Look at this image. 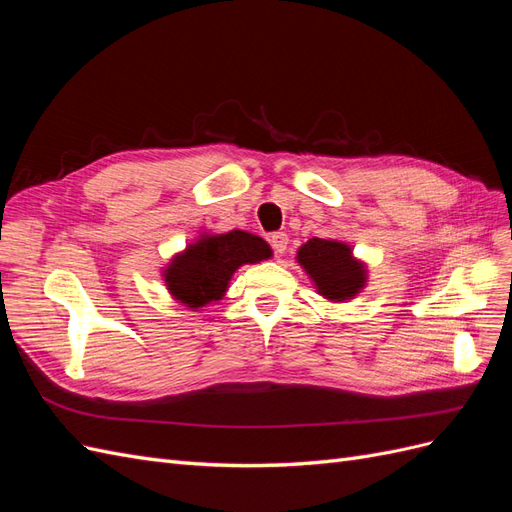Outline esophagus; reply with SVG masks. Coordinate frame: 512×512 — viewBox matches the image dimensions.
<instances>
[{"instance_id":"34e87169","label":"esophagus","mask_w":512,"mask_h":512,"mask_svg":"<svg viewBox=\"0 0 512 512\" xmlns=\"http://www.w3.org/2000/svg\"><path fill=\"white\" fill-rule=\"evenodd\" d=\"M269 243H271V247H273V252H275L277 256H282V254L286 252V247H288V235H286V232H273Z\"/></svg>"}]
</instances>
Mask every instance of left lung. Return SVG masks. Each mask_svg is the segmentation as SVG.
<instances>
[{"mask_svg": "<svg viewBox=\"0 0 512 512\" xmlns=\"http://www.w3.org/2000/svg\"><path fill=\"white\" fill-rule=\"evenodd\" d=\"M297 262L320 297L331 303H348L369 280L365 262L339 239H309L297 250Z\"/></svg>", "mask_w": 512, "mask_h": 512, "instance_id": "left-lung-1", "label": "left lung"}]
</instances>
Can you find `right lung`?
Wrapping results in <instances>:
<instances>
[{
	"label": "right lung",
	"mask_w": 512,
	"mask_h": 512,
	"mask_svg": "<svg viewBox=\"0 0 512 512\" xmlns=\"http://www.w3.org/2000/svg\"><path fill=\"white\" fill-rule=\"evenodd\" d=\"M271 245L252 232H200V235L177 252L166 267L162 280L170 297L192 312L224 299L232 275L243 265L269 260Z\"/></svg>",
	"instance_id": "obj_1"
}]
</instances>
